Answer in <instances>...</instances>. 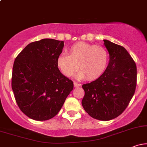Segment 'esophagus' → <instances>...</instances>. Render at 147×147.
I'll list each match as a JSON object with an SVG mask.
<instances>
[{
    "label": "esophagus",
    "instance_id": "1",
    "mask_svg": "<svg viewBox=\"0 0 147 147\" xmlns=\"http://www.w3.org/2000/svg\"><path fill=\"white\" fill-rule=\"evenodd\" d=\"M74 86H75V88L81 86V84L78 83V82H74Z\"/></svg>",
    "mask_w": 147,
    "mask_h": 147
}]
</instances>
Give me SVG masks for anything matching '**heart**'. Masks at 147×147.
Instances as JSON below:
<instances>
[{
	"label": "heart",
	"instance_id": "b5f03b06",
	"mask_svg": "<svg viewBox=\"0 0 147 147\" xmlns=\"http://www.w3.org/2000/svg\"><path fill=\"white\" fill-rule=\"evenodd\" d=\"M67 52L68 55H59L57 66L63 75L68 77L73 75L78 68L77 78L86 77L88 80H93L105 72L109 63V52L99 45L78 42L72 45Z\"/></svg>",
	"mask_w": 147,
	"mask_h": 147
}]
</instances>
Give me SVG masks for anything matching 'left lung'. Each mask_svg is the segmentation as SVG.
<instances>
[{
    "mask_svg": "<svg viewBox=\"0 0 147 147\" xmlns=\"http://www.w3.org/2000/svg\"><path fill=\"white\" fill-rule=\"evenodd\" d=\"M104 44L109 54V65L98 79L82 86L85 95L82 104L90 117L109 121L122 114L132 99L137 67L124 47L106 39Z\"/></svg>",
    "mask_w": 147,
    "mask_h": 147,
    "instance_id": "left-lung-1",
    "label": "left lung"
}]
</instances>
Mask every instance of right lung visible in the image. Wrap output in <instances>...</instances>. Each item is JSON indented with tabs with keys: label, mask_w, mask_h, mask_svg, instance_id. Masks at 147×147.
Here are the masks:
<instances>
[{
	"label": "right lung",
	"mask_w": 147,
	"mask_h": 147,
	"mask_svg": "<svg viewBox=\"0 0 147 147\" xmlns=\"http://www.w3.org/2000/svg\"><path fill=\"white\" fill-rule=\"evenodd\" d=\"M63 41L43 38L27 45L15 59L11 88L21 111L34 120L55 117L73 89L57 66Z\"/></svg>",
	"instance_id": "right-lung-1"
}]
</instances>
